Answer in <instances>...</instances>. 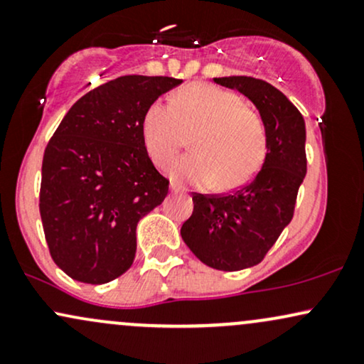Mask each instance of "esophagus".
<instances>
[{"label": "esophagus", "instance_id": "esophagus-1", "mask_svg": "<svg viewBox=\"0 0 364 364\" xmlns=\"http://www.w3.org/2000/svg\"><path fill=\"white\" fill-rule=\"evenodd\" d=\"M169 190H171V193H176V191H178V186H176V185H174V183H171Z\"/></svg>", "mask_w": 364, "mask_h": 364}]
</instances>
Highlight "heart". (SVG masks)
I'll return each mask as SVG.
<instances>
[{
  "label": "heart",
  "mask_w": 364,
  "mask_h": 364,
  "mask_svg": "<svg viewBox=\"0 0 364 364\" xmlns=\"http://www.w3.org/2000/svg\"><path fill=\"white\" fill-rule=\"evenodd\" d=\"M190 156L169 169L178 185H208L232 190L248 183L267 154L265 127L235 92L193 83L171 95V107L152 102L141 118V140L154 164L168 166L191 133Z\"/></svg>",
  "instance_id": "1"
}]
</instances>
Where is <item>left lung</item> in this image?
I'll list each match as a JSON object with an SVG mask.
<instances>
[{"mask_svg": "<svg viewBox=\"0 0 364 364\" xmlns=\"http://www.w3.org/2000/svg\"><path fill=\"white\" fill-rule=\"evenodd\" d=\"M255 104L265 127L267 154L248 185L228 195H193V214L181 237L200 262L224 272L263 260L294 214L296 196L306 176V127L281 90L252 77H220Z\"/></svg>", "mask_w": 364, "mask_h": 364, "instance_id": "8db88e82", "label": "left lung"}]
</instances>
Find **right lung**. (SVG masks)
Here are the masks:
<instances>
[{
  "label": "right lung",
  "mask_w": 364,
  "mask_h": 364,
  "mask_svg": "<svg viewBox=\"0 0 364 364\" xmlns=\"http://www.w3.org/2000/svg\"><path fill=\"white\" fill-rule=\"evenodd\" d=\"M183 80L127 75L87 92L44 150L39 210L54 263L78 282L106 284L132 267L136 224L164 202L141 118Z\"/></svg>",
  "instance_id": "obj_1"
}]
</instances>
